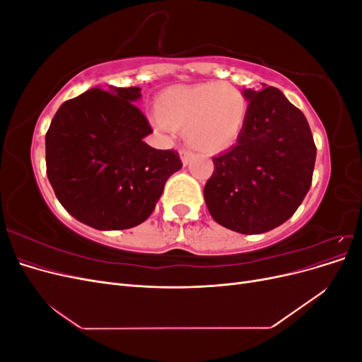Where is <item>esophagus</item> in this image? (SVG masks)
Returning a JSON list of instances; mask_svg holds the SVG:
<instances>
[{
    "label": "esophagus",
    "instance_id": "obj_1",
    "mask_svg": "<svg viewBox=\"0 0 362 362\" xmlns=\"http://www.w3.org/2000/svg\"><path fill=\"white\" fill-rule=\"evenodd\" d=\"M180 157H181V160H182L184 166H187L189 161H190L194 156H193V152H190V151H187V149H181V151H180Z\"/></svg>",
    "mask_w": 362,
    "mask_h": 362
}]
</instances>
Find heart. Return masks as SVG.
I'll list each match as a JSON object with an SVG mask.
<instances>
[{
    "label": "heart",
    "mask_w": 362,
    "mask_h": 362,
    "mask_svg": "<svg viewBox=\"0 0 362 362\" xmlns=\"http://www.w3.org/2000/svg\"><path fill=\"white\" fill-rule=\"evenodd\" d=\"M158 124L182 128L187 144L205 154L231 148L242 134L247 101L229 83L178 84L161 90L154 101Z\"/></svg>",
    "instance_id": "heart-1"
}]
</instances>
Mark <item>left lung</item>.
Listing matches in <instances>:
<instances>
[{"instance_id":"8db88e82","label":"left lung","mask_w":362,"mask_h":362,"mask_svg":"<svg viewBox=\"0 0 362 362\" xmlns=\"http://www.w3.org/2000/svg\"><path fill=\"white\" fill-rule=\"evenodd\" d=\"M243 95L246 124L237 144L213 158L204 198L218 225L262 234L288 221L302 204L317 149L308 120L276 87Z\"/></svg>"}]
</instances>
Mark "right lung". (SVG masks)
I'll return each instance as SVG.
<instances>
[{
    "label": "right lung",
    "mask_w": 362,
    "mask_h": 362,
    "mask_svg": "<svg viewBox=\"0 0 362 362\" xmlns=\"http://www.w3.org/2000/svg\"><path fill=\"white\" fill-rule=\"evenodd\" d=\"M140 87H101L63 103L45 136L47 175L59 202L81 223L128 229L154 211L164 184L182 168L177 151L151 148L134 105Z\"/></svg>",
    "instance_id": "obj_1"
}]
</instances>
